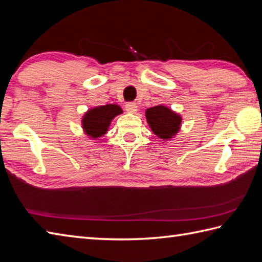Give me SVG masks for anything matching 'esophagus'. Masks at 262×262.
Returning a JSON list of instances; mask_svg holds the SVG:
<instances>
[{
  "label": "esophagus",
  "instance_id": "34e87169",
  "mask_svg": "<svg viewBox=\"0 0 262 262\" xmlns=\"http://www.w3.org/2000/svg\"><path fill=\"white\" fill-rule=\"evenodd\" d=\"M126 111L129 114H136L137 113V105L135 102H127L126 103Z\"/></svg>",
  "mask_w": 262,
  "mask_h": 262
}]
</instances>
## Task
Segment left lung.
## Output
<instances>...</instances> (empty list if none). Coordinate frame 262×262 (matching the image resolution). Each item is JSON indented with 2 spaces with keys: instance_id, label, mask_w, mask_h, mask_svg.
<instances>
[{
  "instance_id": "obj_1",
  "label": "left lung",
  "mask_w": 262,
  "mask_h": 262,
  "mask_svg": "<svg viewBox=\"0 0 262 262\" xmlns=\"http://www.w3.org/2000/svg\"><path fill=\"white\" fill-rule=\"evenodd\" d=\"M145 116L151 132L165 142L173 139L181 129V115L164 105L147 108Z\"/></svg>"
}]
</instances>
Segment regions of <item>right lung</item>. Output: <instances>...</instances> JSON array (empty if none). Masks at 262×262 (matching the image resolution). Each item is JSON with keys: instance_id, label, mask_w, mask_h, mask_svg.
<instances>
[{"instance_id": "add662e5", "label": "right lung", "mask_w": 262, "mask_h": 262, "mask_svg": "<svg viewBox=\"0 0 262 262\" xmlns=\"http://www.w3.org/2000/svg\"><path fill=\"white\" fill-rule=\"evenodd\" d=\"M120 114H123V109L116 103L90 108L81 118L82 130L90 139L97 141L105 135L113 119Z\"/></svg>"}]
</instances>
